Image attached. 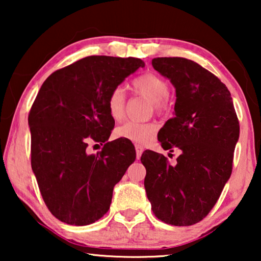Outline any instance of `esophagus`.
Instances as JSON below:
<instances>
[{
    "mask_svg": "<svg viewBox=\"0 0 261 261\" xmlns=\"http://www.w3.org/2000/svg\"><path fill=\"white\" fill-rule=\"evenodd\" d=\"M135 152H137V159L139 160L142 154V152H144V147L140 145H135Z\"/></svg>",
    "mask_w": 261,
    "mask_h": 261,
    "instance_id": "34e87169",
    "label": "esophagus"
}]
</instances>
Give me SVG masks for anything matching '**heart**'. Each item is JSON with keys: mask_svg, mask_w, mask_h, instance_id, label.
I'll return each instance as SVG.
<instances>
[{"mask_svg": "<svg viewBox=\"0 0 261 261\" xmlns=\"http://www.w3.org/2000/svg\"><path fill=\"white\" fill-rule=\"evenodd\" d=\"M130 90L135 95L144 96L151 99L155 113L162 114L167 109V103H169L167 95L170 91L169 83L159 74L146 72L135 77L130 82ZM124 108H126V97H124L123 91L120 88L114 89L107 98V109L110 117L114 121H121L124 116ZM156 130H158V126L151 121L149 122L127 121L116 128L115 137L144 145L154 138Z\"/></svg>", "mask_w": 261, "mask_h": 261, "instance_id": "heart-1", "label": "heart"}]
</instances>
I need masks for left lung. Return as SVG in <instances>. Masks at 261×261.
I'll use <instances>...</instances> for the list:
<instances>
[{"label":"left lung","mask_w":261,"mask_h":261,"mask_svg":"<svg viewBox=\"0 0 261 261\" xmlns=\"http://www.w3.org/2000/svg\"><path fill=\"white\" fill-rule=\"evenodd\" d=\"M176 88L174 116L158 133L164 149H178L176 164L145 151V189L153 214L172 226L202 221L216 204L233 170L240 133L230 92L215 74L180 57L152 59Z\"/></svg>","instance_id":"8db88e82"}]
</instances>
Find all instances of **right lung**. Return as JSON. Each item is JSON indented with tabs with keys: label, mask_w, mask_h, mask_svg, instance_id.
Wrapping results in <instances>:
<instances>
[{
	"label": "right lung",
	"mask_w": 261,
	"mask_h": 261,
	"mask_svg": "<svg viewBox=\"0 0 261 261\" xmlns=\"http://www.w3.org/2000/svg\"><path fill=\"white\" fill-rule=\"evenodd\" d=\"M145 64L138 58L89 56L53 72L41 85L28 115L31 165L53 216L87 226L108 212L113 189L132 163L128 141H107L114 120L107 98ZM99 142L97 155L89 143Z\"/></svg>",
	"instance_id": "add662e5"
}]
</instances>
